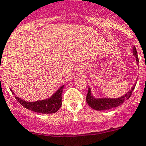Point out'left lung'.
I'll use <instances>...</instances> for the list:
<instances>
[{
	"mask_svg": "<svg viewBox=\"0 0 146 146\" xmlns=\"http://www.w3.org/2000/svg\"><path fill=\"white\" fill-rule=\"evenodd\" d=\"M132 54L135 57L136 63L138 65L139 59L138 56H137V50H136L135 47L134 46L133 48V50H132ZM136 82L135 85H132L131 89L128 90L125 95L121 96V97L116 98H96L93 96L92 94L91 89L90 87H88V94L86 96V101L88 103V105L91 107L92 109H95L97 111H105V110H109L113 108H116V107L119 106L121 105L123 103L129 99V97L132 95V91L134 90L135 87Z\"/></svg>",
	"mask_w": 146,
	"mask_h": 146,
	"instance_id": "8db88e82",
	"label": "left lung"
}]
</instances>
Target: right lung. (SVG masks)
<instances>
[{"label": "right lung", "instance_id": "obj_1", "mask_svg": "<svg viewBox=\"0 0 146 146\" xmlns=\"http://www.w3.org/2000/svg\"><path fill=\"white\" fill-rule=\"evenodd\" d=\"M11 90V89H10ZM64 85L61 87L59 89L56 90V93H53L50 98L44 100H39V101L29 102L25 100L21 99L19 97L15 96L17 101L23 106L25 108L29 109L33 111L41 113H53L58 111V109L61 108L62 101H61V96H62ZM13 94L14 93L11 90Z\"/></svg>", "mask_w": 146, "mask_h": 146}]
</instances>
